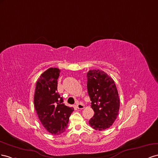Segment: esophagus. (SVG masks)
<instances>
[{"label":"esophagus","mask_w":158,"mask_h":158,"mask_svg":"<svg viewBox=\"0 0 158 158\" xmlns=\"http://www.w3.org/2000/svg\"><path fill=\"white\" fill-rule=\"evenodd\" d=\"M76 107L78 109H83L85 108V106L84 105L82 104V103H77L76 105Z\"/></svg>","instance_id":"1"}]
</instances>
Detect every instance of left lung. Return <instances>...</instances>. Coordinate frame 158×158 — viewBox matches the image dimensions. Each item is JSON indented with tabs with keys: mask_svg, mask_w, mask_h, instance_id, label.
<instances>
[{
	"mask_svg": "<svg viewBox=\"0 0 158 158\" xmlns=\"http://www.w3.org/2000/svg\"><path fill=\"white\" fill-rule=\"evenodd\" d=\"M87 77L88 93L94 112L89 124L94 130H105L111 127L118 114V93L114 80L102 70H90Z\"/></svg>",
	"mask_w": 158,
	"mask_h": 158,
	"instance_id": "left-lung-1",
	"label": "left lung"
}]
</instances>
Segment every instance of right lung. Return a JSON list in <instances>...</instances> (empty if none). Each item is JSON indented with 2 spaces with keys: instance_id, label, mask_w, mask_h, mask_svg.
Wrapping results in <instances>:
<instances>
[{
  "instance_id": "obj_1",
  "label": "right lung",
  "mask_w": 158,
  "mask_h": 158,
  "mask_svg": "<svg viewBox=\"0 0 158 158\" xmlns=\"http://www.w3.org/2000/svg\"><path fill=\"white\" fill-rule=\"evenodd\" d=\"M60 70L49 68L40 77L35 86L34 106L43 127L52 134L59 135L65 131L73 107L64 105L57 93V79Z\"/></svg>"
}]
</instances>
